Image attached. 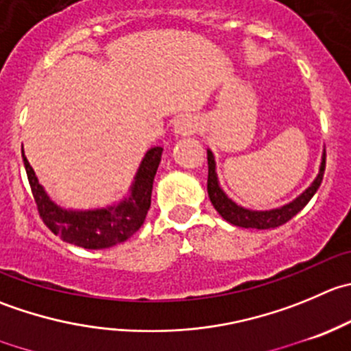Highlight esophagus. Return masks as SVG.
<instances>
[{
  "instance_id": "34e87169",
  "label": "esophagus",
  "mask_w": 351,
  "mask_h": 351,
  "mask_svg": "<svg viewBox=\"0 0 351 351\" xmlns=\"http://www.w3.org/2000/svg\"><path fill=\"white\" fill-rule=\"evenodd\" d=\"M199 130V120L192 114H185L180 117L175 121V134L176 135H192Z\"/></svg>"
}]
</instances>
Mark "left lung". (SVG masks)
<instances>
[{
	"instance_id": "1",
	"label": "left lung",
	"mask_w": 351,
	"mask_h": 351,
	"mask_svg": "<svg viewBox=\"0 0 351 351\" xmlns=\"http://www.w3.org/2000/svg\"><path fill=\"white\" fill-rule=\"evenodd\" d=\"M207 166H209V175H207V193H209L210 202H213L214 209L219 213V216L223 217V219H226L228 223L233 224V226L269 230V228H278L281 226V224L287 223V221H290L295 214H298L305 206H307L308 200H311L312 197H314V193L317 192V189L321 186L322 176H324L326 151L322 152L319 173L314 178V182L311 183V186H308L307 190H304V192H302L297 199L291 200V202L269 210L245 209V207L233 202V200L224 193V190L219 186V180H217L216 173V161H214V154L210 152V149H207Z\"/></svg>"
}]
</instances>
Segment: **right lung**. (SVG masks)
Instances as JSON below:
<instances>
[{
    "mask_svg": "<svg viewBox=\"0 0 351 351\" xmlns=\"http://www.w3.org/2000/svg\"><path fill=\"white\" fill-rule=\"evenodd\" d=\"M161 147H151L145 152L135 173L130 192L120 202L114 206L89 210L63 209L56 202H53L37 180L23 151L22 159L34 200L37 204V210L44 224L63 241L73 243L77 247L90 248V250H99V248H110L128 240L144 224L147 210L151 207L152 183H154L156 171L161 162Z\"/></svg>",
    "mask_w": 351,
    "mask_h": 351,
    "instance_id": "1",
    "label": "right lung"
}]
</instances>
